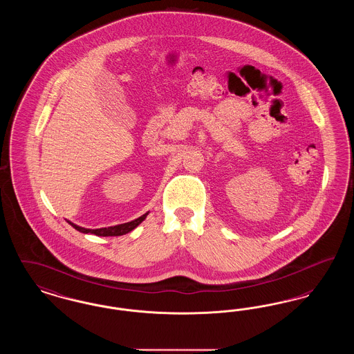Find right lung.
Listing matches in <instances>:
<instances>
[{
  "label": "right lung",
  "mask_w": 354,
  "mask_h": 354,
  "mask_svg": "<svg viewBox=\"0 0 354 354\" xmlns=\"http://www.w3.org/2000/svg\"><path fill=\"white\" fill-rule=\"evenodd\" d=\"M149 212H146L145 215L139 216L138 219L131 220L129 223H123V224H118V225H114V227H107V228H97V230H90V228H84V227H80L74 223H71L70 220H68V224L75 228L77 231L82 232V234H93V235L97 236H122L131 232L133 230H135L143 220L147 218Z\"/></svg>",
  "instance_id": "right-lung-1"
}]
</instances>
